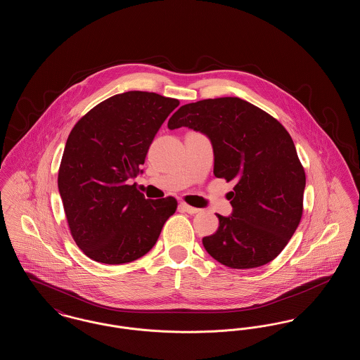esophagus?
Instances as JSON below:
<instances>
[{"mask_svg":"<svg viewBox=\"0 0 360 360\" xmlns=\"http://www.w3.org/2000/svg\"><path fill=\"white\" fill-rule=\"evenodd\" d=\"M179 209H181L182 212H186L188 214H195V213H198V212L201 210V209H197V207L188 205V204H185V202H181V204H179Z\"/></svg>","mask_w":360,"mask_h":360,"instance_id":"34e87169","label":"esophagus"}]
</instances>
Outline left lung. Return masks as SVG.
Returning <instances> with one entry per match:
<instances>
[{"label": "left lung", "mask_w": 360, "mask_h": 360, "mask_svg": "<svg viewBox=\"0 0 360 360\" xmlns=\"http://www.w3.org/2000/svg\"><path fill=\"white\" fill-rule=\"evenodd\" d=\"M169 129L188 127L213 147L217 178L236 185L232 213L202 239L207 254L231 269H255L281 254L301 216L305 172L289 132L270 115L238 97L181 106Z\"/></svg>", "instance_id": "1"}]
</instances>
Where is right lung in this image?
Segmentation results:
<instances>
[{
  "mask_svg": "<svg viewBox=\"0 0 360 360\" xmlns=\"http://www.w3.org/2000/svg\"><path fill=\"white\" fill-rule=\"evenodd\" d=\"M178 105L156 93H121L94 106L70 132L58 188L72 239L90 259L136 260L175 213L174 197L147 200L128 182L143 172L155 135Z\"/></svg>",
  "mask_w": 360,
  "mask_h": 360,
  "instance_id": "obj_1",
  "label": "right lung"
}]
</instances>
